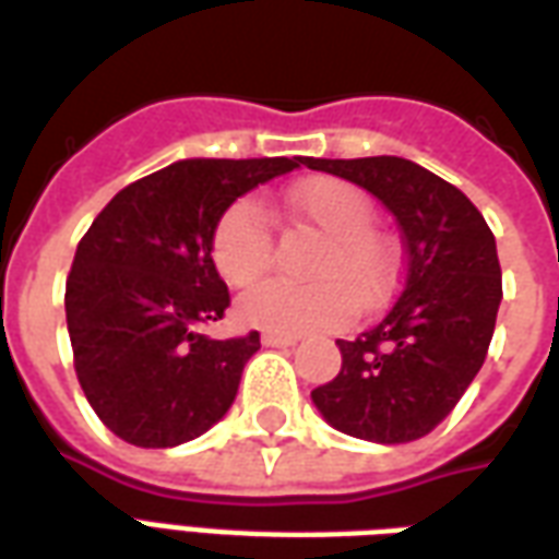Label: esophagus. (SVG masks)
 I'll return each mask as SVG.
<instances>
[{"mask_svg": "<svg viewBox=\"0 0 559 559\" xmlns=\"http://www.w3.org/2000/svg\"><path fill=\"white\" fill-rule=\"evenodd\" d=\"M261 343H264V346H273V349H283V346H295L298 336L280 334V331H264V334H261Z\"/></svg>", "mask_w": 559, "mask_h": 559, "instance_id": "obj_1", "label": "esophagus"}]
</instances>
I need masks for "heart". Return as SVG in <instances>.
Segmentation results:
<instances>
[{"mask_svg": "<svg viewBox=\"0 0 559 559\" xmlns=\"http://www.w3.org/2000/svg\"><path fill=\"white\" fill-rule=\"evenodd\" d=\"M298 223L324 235L312 261L316 283L264 280L240 295V319L264 331L310 334L349 322L358 300L373 304L394 280V247L373 225V201L343 177H307L286 192ZM210 255L228 286H249L273 261V225L255 198H237L219 213Z\"/></svg>", "mask_w": 559, "mask_h": 559, "instance_id": "obj_1", "label": "heart"}]
</instances>
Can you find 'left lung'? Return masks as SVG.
Returning a JSON list of instances; mask_svg holds the SVG:
<instances>
[{"instance_id":"left-lung-1","label":"left lung","mask_w":559,"mask_h":559,"mask_svg":"<svg viewBox=\"0 0 559 559\" xmlns=\"http://www.w3.org/2000/svg\"><path fill=\"white\" fill-rule=\"evenodd\" d=\"M373 192L403 231V283L373 331L336 340L340 373L312 391L324 421L382 445L427 437L488 355L502 273L493 231L457 186L400 156L307 159Z\"/></svg>"}]
</instances>
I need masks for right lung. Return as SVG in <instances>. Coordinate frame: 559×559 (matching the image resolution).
Here are the masks:
<instances>
[{
    "instance_id": "1",
    "label": "right lung",
    "mask_w": 559,
    "mask_h": 559,
    "mask_svg": "<svg viewBox=\"0 0 559 559\" xmlns=\"http://www.w3.org/2000/svg\"><path fill=\"white\" fill-rule=\"evenodd\" d=\"M183 159L110 198L66 280L74 373L102 425L138 449L201 437L235 403L259 331L210 340L231 304L210 235L231 201L304 165Z\"/></svg>"
}]
</instances>
